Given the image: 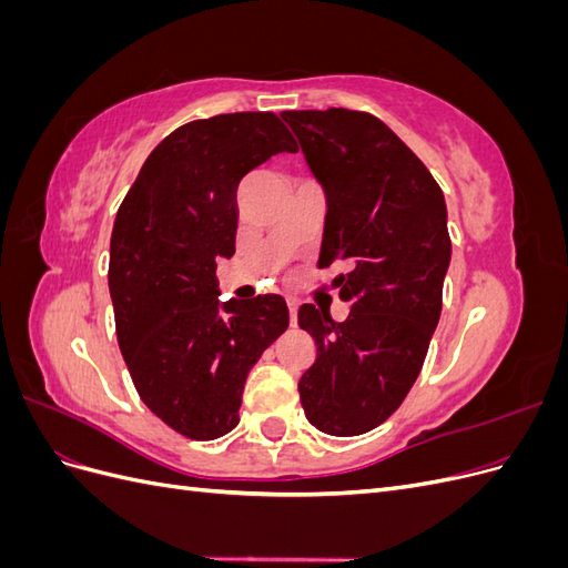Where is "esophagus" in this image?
Here are the masks:
<instances>
[{"instance_id": "34e87169", "label": "esophagus", "mask_w": 568, "mask_h": 568, "mask_svg": "<svg viewBox=\"0 0 568 568\" xmlns=\"http://www.w3.org/2000/svg\"><path fill=\"white\" fill-rule=\"evenodd\" d=\"M286 305H288V315H291V326H296V313H298V303H296L294 298H288V301H286Z\"/></svg>"}]
</instances>
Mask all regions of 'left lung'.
Listing matches in <instances>:
<instances>
[{
	"label": "left lung",
	"instance_id": "left-lung-1",
	"mask_svg": "<svg viewBox=\"0 0 568 568\" xmlns=\"http://www.w3.org/2000/svg\"><path fill=\"white\" fill-rule=\"evenodd\" d=\"M326 217L320 267L348 261L334 286L343 322L301 305L317 357L298 382L305 417L329 436H359L400 407L422 372L450 265L448 209L438 182L405 142L365 111H284Z\"/></svg>",
	"mask_w": 568,
	"mask_h": 568
}]
</instances>
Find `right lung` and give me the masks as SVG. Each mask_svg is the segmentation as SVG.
I'll list each match as a JSON object with an SVG mask.
<instances>
[{"instance_id":"right-lung-1","label":"right lung","mask_w":568,"mask_h":568,"mask_svg":"<svg viewBox=\"0 0 568 568\" xmlns=\"http://www.w3.org/2000/svg\"><path fill=\"white\" fill-rule=\"evenodd\" d=\"M296 149L270 111L192 120L149 153L118 209L109 257L118 346L142 403L186 438L232 432L251 367L288 326L282 296L220 303L215 270L234 255L239 182Z\"/></svg>"}]
</instances>
